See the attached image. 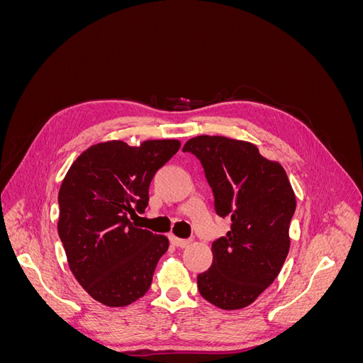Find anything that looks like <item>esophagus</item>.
<instances>
[{"mask_svg": "<svg viewBox=\"0 0 363 363\" xmlns=\"http://www.w3.org/2000/svg\"><path fill=\"white\" fill-rule=\"evenodd\" d=\"M169 239H171V242L175 245V247H180V248H186L188 247L189 244H191V240L189 239H182V238H177V236H169Z\"/></svg>", "mask_w": 363, "mask_h": 363, "instance_id": "34e87169", "label": "esophagus"}]
</instances>
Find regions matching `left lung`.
<instances>
[{"label":"left lung","mask_w":363,"mask_h":363,"mask_svg":"<svg viewBox=\"0 0 363 363\" xmlns=\"http://www.w3.org/2000/svg\"><path fill=\"white\" fill-rule=\"evenodd\" d=\"M183 151L200 159L215 211L232 225L212 244V267L196 277L204 300L224 311L255 303L277 279L289 252L295 194L281 164L247 140L195 136Z\"/></svg>","instance_id":"left-lung-1"}]
</instances>
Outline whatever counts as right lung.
Here are the masks:
<instances>
[{
    "label": "right lung",
    "instance_id": "1",
    "mask_svg": "<svg viewBox=\"0 0 363 363\" xmlns=\"http://www.w3.org/2000/svg\"><path fill=\"white\" fill-rule=\"evenodd\" d=\"M180 145L177 139L144 140L139 147L101 142L83 151L65 175L59 236L75 280L104 306H128L151 286L169 240L128 216L145 211L152 177Z\"/></svg>",
    "mask_w": 363,
    "mask_h": 363
}]
</instances>
